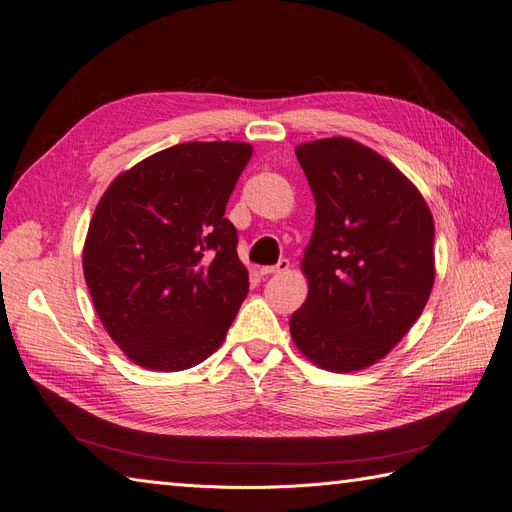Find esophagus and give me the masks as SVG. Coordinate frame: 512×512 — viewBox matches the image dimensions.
<instances>
[{"mask_svg": "<svg viewBox=\"0 0 512 512\" xmlns=\"http://www.w3.org/2000/svg\"><path fill=\"white\" fill-rule=\"evenodd\" d=\"M290 269V260L288 258H280L277 265H269V267H262L260 273L262 275H275V273H286Z\"/></svg>", "mask_w": 512, "mask_h": 512, "instance_id": "esophagus-1", "label": "esophagus"}]
</instances>
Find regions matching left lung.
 <instances>
[{
    "instance_id": "1",
    "label": "left lung",
    "mask_w": 512,
    "mask_h": 512,
    "mask_svg": "<svg viewBox=\"0 0 512 512\" xmlns=\"http://www.w3.org/2000/svg\"><path fill=\"white\" fill-rule=\"evenodd\" d=\"M316 200L294 344L322 369L356 371L389 354L433 286V218L414 185L350 138L297 147Z\"/></svg>"
}]
</instances>
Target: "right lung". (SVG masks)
I'll return each mask as SVG.
<instances>
[{
	"label": "right lung",
	"mask_w": 512,
	"mask_h": 512,
	"mask_svg": "<svg viewBox=\"0 0 512 512\" xmlns=\"http://www.w3.org/2000/svg\"><path fill=\"white\" fill-rule=\"evenodd\" d=\"M245 143H181L119 175L91 218L83 271L113 342L147 369L181 371L220 348L245 299L224 218Z\"/></svg>",
	"instance_id": "add662e5"
}]
</instances>
